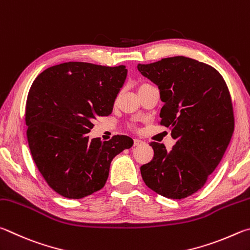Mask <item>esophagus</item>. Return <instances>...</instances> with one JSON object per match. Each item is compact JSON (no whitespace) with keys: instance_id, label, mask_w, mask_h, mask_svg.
Returning <instances> with one entry per match:
<instances>
[{"instance_id":"esophagus-1","label":"esophagus","mask_w":250,"mask_h":250,"mask_svg":"<svg viewBox=\"0 0 250 250\" xmlns=\"http://www.w3.org/2000/svg\"><path fill=\"white\" fill-rule=\"evenodd\" d=\"M144 142L141 141V139H134V146H139V145H143Z\"/></svg>"}]
</instances>
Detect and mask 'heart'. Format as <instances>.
<instances>
[{"mask_svg":"<svg viewBox=\"0 0 250 250\" xmlns=\"http://www.w3.org/2000/svg\"><path fill=\"white\" fill-rule=\"evenodd\" d=\"M148 85H149V84H142L141 86H139V90L143 89V87H145V86H148Z\"/></svg>","mask_w":250,"mask_h":250,"instance_id":"heart-1","label":"heart"}]
</instances>
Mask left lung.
I'll return each instance as SVG.
<instances>
[{
	"label": "left lung",
	"instance_id": "obj_1",
	"mask_svg": "<svg viewBox=\"0 0 250 250\" xmlns=\"http://www.w3.org/2000/svg\"><path fill=\"white\" fill-rule=\"evenodd\" d=\"M138 71L158 85L161 125L176 145L150 143L154 158L141 167L144 182L169 199H185L202 188L221 163L234 133V113L224 79L211 65L178 56Z\"/></svg>",
	"mask_w": 250,
	"mask_h": 250
}]
</instances>
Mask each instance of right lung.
<instances>
[{"mask_svg": "<svg viewBox=\"0 0 250 250\" xmlns=\"http://www.w3.org/2000/svg\"><path fill=\"white\" fill-rule=\"evenodd\" d=\"M126 76L125 65L64 62L33 82L25 114L29 149L46 182L64 198L102 189L114 157L133 146L125 135L107 142L89 136L96 118L112 113Z\"/></svg>", "mask_w": 250, "mask_h": 250, "instance_id": "add662e5", "label": "right lung"}]
</instances>
